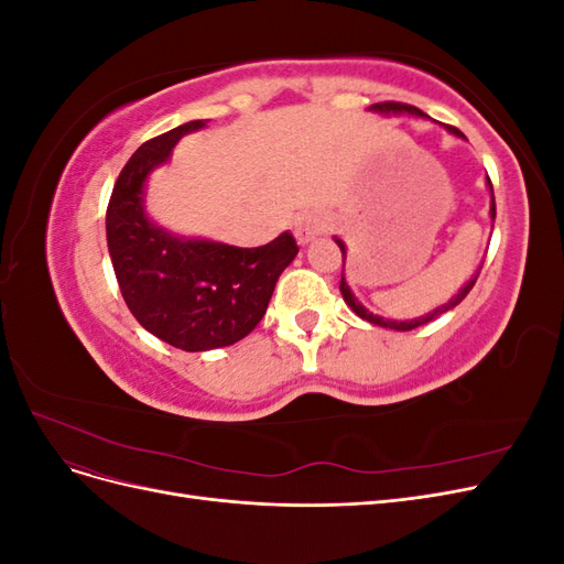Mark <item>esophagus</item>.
<instances>
[{
  "mask_svg": "<svg viewBox=\"0 0 564 564\" xmlns=\"http://www.w3.org/2000/svg\"><path fill=\"white\" fill-rule=\"evenodd\" d=\"M294 232H296L299 245H308V242H313L315 237L322 232V224H319L317 218H313V216H305V218L299 220Z\"/></svg>",
  "mask_w": 564,
  "mask_h": 564,
  "instance_id": "34e87169",
  "label": "esophagus"
}]
</instances>
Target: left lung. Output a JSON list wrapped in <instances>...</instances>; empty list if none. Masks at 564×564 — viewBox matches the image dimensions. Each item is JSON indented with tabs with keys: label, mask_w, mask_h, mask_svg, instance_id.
<instances>
[{
	"label": "left lung",
	"mask_w": 564,
	"mask_h": 564,
	"mask_svg": "<svg viewBox=\"0 0 564 564\" xmlns=\"http://www.w3.org/2000/svg\"><path fill=\"white\" fill-rule=\"evenodd\" d=\"M369 110L371 112H381V115H412V117H429V115H423L419 108H414V106H406V104H395V100H386V104H373V106H369ZM447 131L449 133H454V135H460V139H464V133H460L456 127H447ZM487 185H489V193H491V207H489V214H491V220H494V216H497V204H494V187H491V181H489V176H487ZM336 240V245L340 247V253H344V261H346V245L338 240V237H334ZM482 268V265H480ZM477 275H480V270L475 272V278L470 280V282H466V286L460 289V292L456 294V296H452L445 305H437L435 311H431L429 315H421V317H414V319H404V322H398V319H386V317H381V315H373V313H369L365 305L355 299V294L350 292V286H348V282H346V278L340 275V294H344V301L350 305V311L357 315V317H362V319H367V322H371V324H377V327H386V329H395V332H409V329H416V327H421V324H429V322H433L435 317H440V315H445L447 311H452V308H456V305L464 301L466 296H468V292L473 289V284H475V280H477Z\"/></svg>",
	"instance_id": "left-lung-1"
}]
</instances>
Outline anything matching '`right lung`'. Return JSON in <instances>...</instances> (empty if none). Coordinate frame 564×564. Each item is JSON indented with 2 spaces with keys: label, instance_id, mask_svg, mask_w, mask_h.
<instances>
[{
  "label": "right lung",
  "instance_id": "right-lung-1",
  "mask_svg": "<svg viewBox=\"0 0 564 564\" xmlns=\"http://www.w3.org/2000/svg\"><path fill=\"white\" fill-rule=\"evenodd\" d=\"M204 124L195 119L135 150L106 214L110 259L131 315L164 344L187 352L232 346L251 334L282 270L299 253L292 232L242 249L176 237L148 218L143 197L150 172L169 160L185 133Z\"/></svg>",
  "mask_w": 564,
  "mask_h": 564
}]
</instances>
